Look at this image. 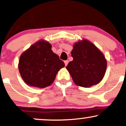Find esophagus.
<instances>
[{
	"instance_id": "34e87169",
	"label": "esophagus",
	"mask_w": 126,
	"mask_h": 126,
	"mask_svg": "<svg viewBox=\"0 0 126 126\" xmlns=\"http://www.w3.org/2000/svg\"><path fill=\"white\" fill-rule=\"evenodd\" d=\"M64 63H65V66H66V65H68V60H66V61H64Z\"/></svg>"
}]
</instances>
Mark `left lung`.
Returning <instances> with one entry per match:
<instances>
[{
	"label": "left lung",
	"mask_w": 126,
	"mask_h": 126,
	"mask_svg": "<svg viewBox=\"0 0 126 126\" xmlns=\"http://www.w3.org/2000/svg\"><path fill=\"white\" fill-rule=\"evenodd\" d=\"M71 56L73 61L66 68L76 85L90 87L102 80L107 63L104 54L94 44L85 39L76 43Z\"/></svg>",
	"instance_id": "left-lung-1"
}]
</instances>
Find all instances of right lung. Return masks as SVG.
Masks as SVG:
<instances>
[{"mask_svg":"<svg viewBox=\"0 0 126 126\" xmlns=\"http://www.w3.org/2000/svg\"><path fill=\"white\" fill-rule=\"evenodd\" d=\"M64 66V63L51 50V45L40 40L21 54L18 69L27 84L45 88L53 83L58 71Z\"/></svg>","mask_w":126,"mask_h":126,"instance_id":"right-lung-1","label":"right lung"}]
</instances>
